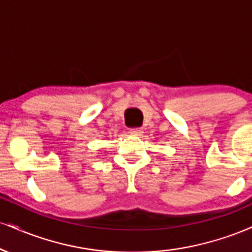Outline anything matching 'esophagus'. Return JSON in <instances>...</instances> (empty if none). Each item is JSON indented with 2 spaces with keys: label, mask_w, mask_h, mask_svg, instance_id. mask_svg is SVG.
I'll use <instances>...</instances> for the list:
<instances>
[{
  "label": "esophagus",
  "mask_w": 252,
  "mask_h": 252,
  "mask_svg": "<svg viewBox=\"0 0 252 252\" xmlns=\"http://www.w3.org/2000/svg\"><path fill=\"white\" fill-rule=\"evenodd\" d=\"M130 134L132 136H141L143 134V130L141 128H131L130 129Z\"/></svg>",
  "instance_id": "34e87169"
}]
</instances>
